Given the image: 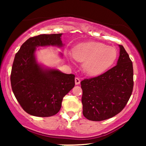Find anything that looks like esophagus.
Wrapping results in <instances>:
<instances>
[{"label":"esophagus","instance_id":"obj_1","mask_svg":"<svg viewBox=\"0 0 146 146\" xmlns=\"http://www.w3.org/2000/svg\"><path fill=\"white\" fill-rule=\"evenodd\" d=\"M80 80L78 78H75V84L76 85H78L80 84Z\"/></svg>","mask_w":146,"mask_h":146}]
</instances>
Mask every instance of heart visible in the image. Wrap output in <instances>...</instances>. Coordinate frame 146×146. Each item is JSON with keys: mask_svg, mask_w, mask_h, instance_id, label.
<instances>
[{"mask_svg": "<svg viewBox=\"0 0 146 146\" xmlns=\"http://www.w3.org/2000/svg\"><path fill=\"white\" fill-rule=\"evenodd\" d=\"M72 54L76 60L83 63L87 74L96 76L107 70L117 58L115 48L98 42H87L73 48Z\"/></svg>", "mask_w": 146, "mask_h": 146, "instance_id": "obj_1", "label": "heart"}]
</instances>
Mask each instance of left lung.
<instances>
[{
  "label": "left lung",
  "instance_id": "obj_1",
  "mask_svg": "<svg viewBox=\"0 0 146 146\" xmlns=\"http://www.w3.org/2000/svg\"><path fill=\"white\" fill-rule=\"evenodd\" d=\"M117 64L97 77L81 82L83 115L92 121H102L119 113L132 93V62L123 46L119 45Z\"/></svg>",
  "mask_w": 146,
  "mask_h": 146
}]
</instances>
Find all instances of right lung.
I'll return each mask as SVG.
<instances>
[{
    "mask_svg": "<svg viewBox=\"0 0 146 146\" xmlns=\"http://www.w3.org/2000/svg\"><path fill=\"white\" fill-rule=\"evenodd\" d=\"M62 35L30 38L15 55L11 75L12 90L20 105L30 115L49 117L56 114L63 98L75 85L74 75L44 67L35 57L37 47H62Z\"/></svg>",
    "mask_w": 146,
    "mask_h": 146,
    "instance_id": "right-lung-1",
    "label": "right lung"
}]
</instances>
